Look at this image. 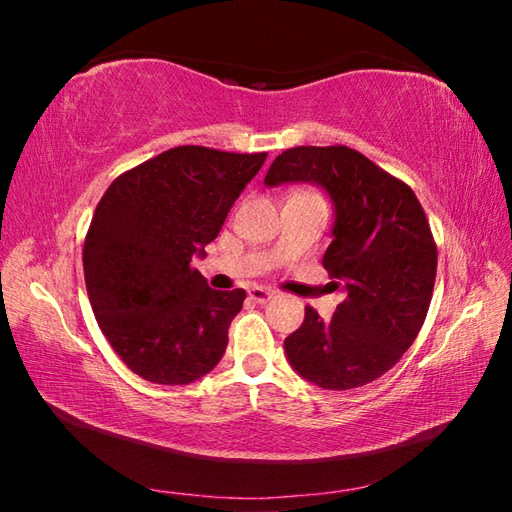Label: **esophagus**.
<instances>
[{"mask_svg":"<svg viewBox=\"0 0 512 512\" xmlns=\"http://www.w3.org/2000/svg\"><path fill=\"white\" fill-rule=\"evenodd\" d=\"M275 296L273 291H268V289H264V287H253V289H248V298L250 300H255V302H268Z\"/></svg>","mask_w":512,"mask_h":512,"instance_id":"1","label":"esophagus"}]
</instances>
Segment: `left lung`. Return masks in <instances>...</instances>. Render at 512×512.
<instances>
[{
    "label": "left lung",
    "mask_w": 512,
    "mask_h": 512,
    "mask_svg": "<svg viewBox=\"0 0 512 512\" xmlns=\"http://www.w3.org/2000/svg\"><path fill=\"white\" fill-rule=\"evenodd\" d=\"M307 180L334 198V241L325 271L345 300L332 320L305 307L284 339L289 363L327 391L366 386L411 348L427 318L438 246L418 196L404 180L350 146H293L273 160L264 183Z\"/></svg>",
    "instance_id": "obj_1"
}]
</instances>
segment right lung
Returning a JSON list of instances; mask_svg holds the SVG:
<instances>
[{
  "label": "right lung",
  "mask_w": 512,
  "mask_h": 512,
  "mask_svg": "<svg viewBox=\"0 0 512 512\" xmlns=\"http://www.w3.org/2000/svg\"><path fill=\"white\" fill-rule=\"evenodd\" d=\"M268 153L176 146L112 180L83 244L94 318L153 384H192L221 361L244 289L216 291L192 257L219 235Z\"/></svg>",
  "instance_id": "obj_1"
}]
</instances>
